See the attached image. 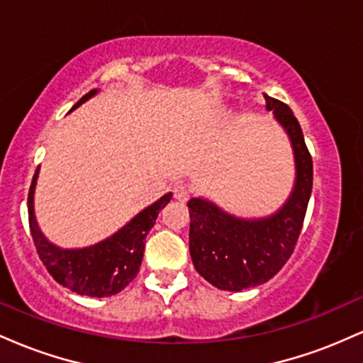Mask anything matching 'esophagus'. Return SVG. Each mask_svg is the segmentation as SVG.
<instances>
[{
	"instance_id": "34e87169",
	"label": "esophagus",
	"mask_w": 363,
	"mask_h": 363,
	"mask_svg": "<svg viewBox=\"0 0 363 363\" xmlns=\"http://www.w3.org/2000/svg\"><path fill=\"white\" fill-rule=\"evenodd\" d=\"M174 198L177 199V201H187L189 199V189L184 184H176L174 186Z\"/></svg>"
}]
</instances>
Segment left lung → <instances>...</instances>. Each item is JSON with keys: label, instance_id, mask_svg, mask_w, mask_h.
<instances>
[{"label": "left lung", "instance_id": "1", "mask_svg": "<svg viewBox=\"0 0 363 363\" xmlns=\"http://www.w3.org/2000/svg\"><path fill=\"white\" fill-rule=\"evenodd\" d=\"M266 109L286 129L297 182L286 205L262 220H240L199 198L189 199V252L196 272L220 290L240 291L273 278L301 235L312 193V157L297 118L285 102L264 95Z\"/></svg>", "mask_w": 363, "mask_h": 363}]
</instances>
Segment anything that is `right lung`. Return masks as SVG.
I'll return each instance as SVG.
<instances>
[{
  "label": "right lung",
  "instance_id": "add662e5",
  "mask_svg": "<svg viewBox=\"0 0 363 363\" xmlns=\"http://www.w3.org/2000/svg\"><path fill=\"white\" fill-rule=\"evenodd\" d=\"M95 91L97 90H90L89 94L83 95L80 101L74 104L73 109L89 101L91 95H95ZM35 181L37 172L28 189V227H30L37 254L49 274L60 285L80 295L111 297V295L119 294L138 274L148 232L152 230L158 213L170 201L172 194L162 196L158 201L145 208L119 232L102 242L85 249H60L45 240L43 232L37 227L34 216Z\"/></svg>",
  "mask_w": 363,
  "mask_h": 363
}]
</instances>
